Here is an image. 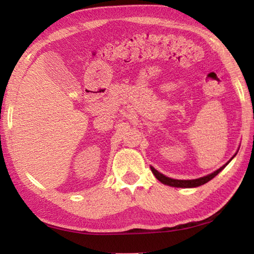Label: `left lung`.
Segmentation results:
<instances>
[{"label":"left lung","mask_w":254,"mask_h":254,"mask_svg":"<svg viewBox=\"0 0 254 254\" xmlns=\"http://www.w3.org/2000/svg\"><path fill=\"white\" fill-rule=\"evenodd\" d=\"M234 157V156H233ZM232 157V158H233ZM232 160V159H231ZM230 160V161H231ZM229 161V162H230ZM227 162V163H229ZM227 163H225L224 166H222L220 169H217L216 171H214L213 174L205 176V177H201L198 179H192V180H178V179H171L169 177H166V176H163L162 174L159 173L156 169L151 167V171L153 173V175L156 176V178L159 180V182H161L162 184L165 185H168V186H173V187H182V188H191V187H198L201 186V185L206 184L207 182H209L210 179H213L215 176L218 175L221 173V171L225 168L227 166Z\"/></svg>","instance_id":"obj_1"}]
</instances>
